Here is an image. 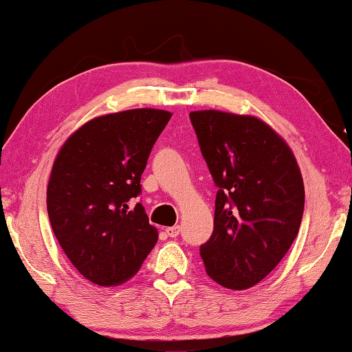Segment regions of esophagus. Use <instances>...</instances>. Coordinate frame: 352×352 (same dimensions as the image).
Here are the masks:
<instances>
[{"label": "esophagus", "instance_id": "1", "mask_svg": "<svg viewBox=\"0 0 352 352\" xmlns=\"http://www.w3.org/2000/svg\"><path fill=\"white\" fill-rule=\"evenodd\" d=\"M165 232L168 234V237L175 239V237H177V235L181 234V228H179V226H173V228H168Z\"/></svg>", "mask_w": 352, "mask_h": 352}]
</instances>
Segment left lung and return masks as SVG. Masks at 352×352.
Masks as SVG:
<instances>
[{
	"instance_id": "1",
	"label": "left lung",
	"mask_w": 352,
	"mask_h": 352,
	"mask_svg": "<svg viewBox=\"0 0 352 352\" xmlns=\"http://www.w3.org/2000/svg\"><path fill=\"white\" fill-rule=\"evenodd\" d=\"M214 186V229L200 245L206 274L230 290L261 282L300 230L305 186L290 147L261 120L189 113Z\"/></svg>"
}]
</instances>
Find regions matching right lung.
<instances>
[{
	"mask_svg": "<svg viewBox=\"0 0 352 352\" xmlns=\"http://www.w3.org/2000/svg\"><path fill=\"white\" fill-rule=\"evenodd\" d=\"M171 113L134 109L102 115L67 139L47 184L57 242L81 276L120 285L141 269L157 229L141 204V176Z\"/></svg>",
	"mask_w": 352,
	"mask_h": 352,
	"instance_id": "1",
	"label": "right lung"
}]
</instances>
